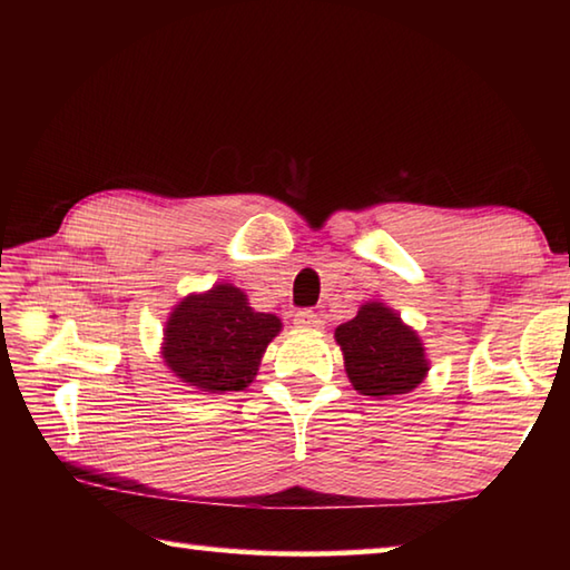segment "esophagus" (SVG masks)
<instances>
[{
    "instance_id": "34e87169",
    "label": "esophagus",
    "mask_w": 570,
    "mask_h": 570,
    "mask_svg": "<svg viewBox=\"0 0 570 570\" xmlns=\"http://www.w3.org/2000/svg\"><path fill=\"white\" fill-rule=\"evenodd\" d=\"M294 325H296V328H304V331H321L323 321L318 318V313H313L311 308H301V311H296Z\"/></svg>"
}]
</instances>
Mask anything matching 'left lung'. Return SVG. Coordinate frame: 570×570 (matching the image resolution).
I'll return each mask as SVG.
<instances>
[{"label":"left lung","instance_id":"obj_1","mask_svg":"<svg viewBox=\"0 0 570 570\" xmlns=\"http://www.w3.org/2000/svg\"><path fill=\"white\" fill-rule=\"evenodd\" d=\"M335 341L343 350L350 382L365 396L406 394L429 372L426 350L416 331L380 301H370L353 321L337 325Z\"/></svg>","mask_w":570,"mask_h":570}]
</instances>
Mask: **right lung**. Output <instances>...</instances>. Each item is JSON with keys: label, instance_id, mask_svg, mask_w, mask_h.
I'll list each match as a JSON object with an SVG mask.
<instances>
[{"label": "right lung", "instance_id": "obj_1", "mask_svg": "<svg viewBox=\"0 0 570 570\" xmlns=\"http://www.w3.org/2000/svg\"><path fill=\"white\" fill-rule=\"evenodd\" d=\"M282 331L274 313L249 306L247 294L233 284L190 294L164 328L161 355L180 382L198 392H242L257 377L266 345Z\"/></svg>", "mask_w": 570, "mask_h": 570}]
</instances>
